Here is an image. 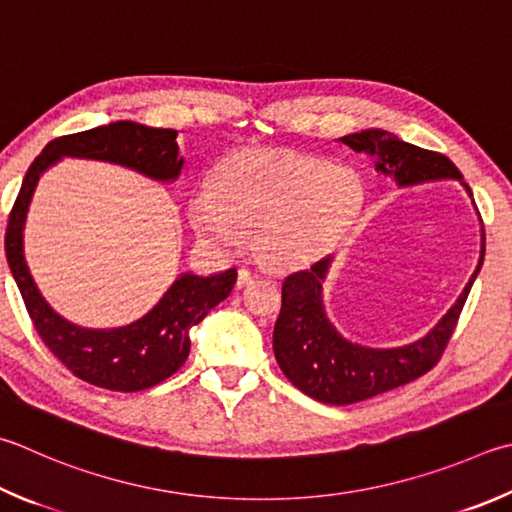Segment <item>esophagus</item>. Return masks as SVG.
<instances>
[{
  "mask_svg": "<svg viewBox=\"0 0 512 512\" xmlns=\"http://www.w3.org/2000/svg\"><path fill=\"white\" fill-rule=\"evenodd\" d=\"M255 280H257V275L253 271H248V268H239V273H237V286L239 288H244V286H248L250 282H255Z\"/></svg>",
  "mask_w": 512,
  "mask_h": 512,
  "instance_id": "1",
  "label": "esophagus"
}]
</instances>
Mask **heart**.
<instances>
[{"instance_id": "1", "label": "heart", "mask_w": 512, "mask_h": 512, "mask_svg": "<svg viewBox=\"0 0 512 512\" xmlns=\"http://www.w3.org/2000/svg\"><path fill=\"white\" fill-rule=\"evenodd\" d=\"M360 176L345 165L280 150L230 154L212 188L190 194L188 219L203 244L235 255L255 232V250L275 268H297L329 255L362 210Z\"/></svg>"}]
</instances>
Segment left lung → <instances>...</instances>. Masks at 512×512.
<instances>
[{"label": "left lung", "mask_w": 512, "mask_h": 512, "mask_svg": "<svg viewBox=\"0 0 512 512\" xmlns=\"http://www.w3.org/2000/svg\"><path fill=\"white\" fill-rule=\"evenodd\" d=\"M340 143L351 147L353 152L367 154L374 161L376 172L392 176L398 188L434 181H459L472 199V190L448 156L405 143L387 129H362V132L342 136ZM472 206H475V199H472ZM483 253H486V235L481 226L479 264L468 284L463 286L457 302L423 338L385 349L351 342L329 320L322 300V284L329 277L333 255L320 259L309 271L288 275L282 286V311L273 331L277 365L300 392L327 405H351L412 383L427 374L441 358L457 327L470 288L481 271Z\"/></svg>", "instance_id": "8db88e82"}]
</instances>
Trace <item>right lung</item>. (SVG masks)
Segmentation results:
<instances>
[{"label":"right lung","mask_w":512,"mask_h":512,"mask_svg":"<svg viewBox=\"0 0 512 512\" xmlns=\"http://www.w3.org/2000/svg\"><path fill=\"white\" fill-rule=\"evenodd\" d=\"M174 129H156L132 120L100 125L87 132L55 138L26 172L8 217L6 259L24 297L26 311L44 345L78 378L111 392H141L170 378L190 353V329L224 302L237 271L181 273L143 318L116 329H89L71 322L44 300L24 257V226L40 176L62 159H87L127 167L147 179L174 183L185 159Z\"/></svg>","instance_id":"add662e5"}]
</instances>
